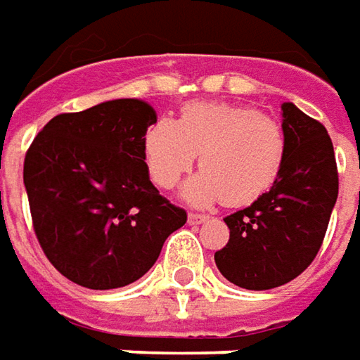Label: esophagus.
I'll list each match as a JSON object with an SVG mask.
<instances>
[{
	"mask_svg": "<svg viewBox=\"0 0 360 360\" xmlns=\"http://www.w3.org/2000/svg\"><path fill=\"white\" fill-rule=\"evenodd\" d=\"M208 220V216L206 214H196V212H190L188 214V222L190 224H202V222H206Z\"/></svg>",
	"mask_w": 360,
	"mask_h": 360,
	"instance_id": "esophagus-1",
	"label": "esophagus"
}]
</instances>
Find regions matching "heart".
I'll return each instance as SVG.
<instances>
[{"instance_id":"b5f03b06","label":"heart","mask_w":360,"mask_h":360,"mask_svg":"<svg viewBox=\"0 0 360 360\" xmlns=\"http://www.w3.org/2000/svg\"><path fill=\"white\" fill-rule=\"evenodd\" d=\"M200 154L202 170L190 176L180 196L194 206L216 200L250 204L266 194L283 172L286 138L276 120L236 104L186 105L180 118L156 120L144 134L150 178L170 188Z\"/></svg>"}]
</instances>
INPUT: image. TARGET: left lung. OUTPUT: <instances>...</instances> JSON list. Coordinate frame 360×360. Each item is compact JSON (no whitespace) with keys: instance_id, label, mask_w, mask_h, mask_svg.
I'll return each mask as SVG.
<instances>
[{"instance_id":"left-lung-1","label":"left lung","mask_w":360,"mask_h":360,"mask_svg":"<svg viewBox=\"0 0 360 360\" xmlns=\"http://www.w3.org/2000/svg\"><path fill=\"white\" fill-rule=\"evenodd\" d=\"M281 114L283 172L266 194L224 218L230 240L214 255L222 276L248 290L283 286L311 264L339 196L335 150L325 126L292 102H284Z\"/></svg>"}]
</instances>
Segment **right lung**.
<instances>
[{"label": "right lung", "instance_id": "1", "mask_svg": "<svg viewBox=\"0 0 360 360\" xmlns=\"http://www.w3.org/2000/svg\"><path fill=\"white\" fill-rule=\"evenodd\" d=\"M156 110L110 100L60 114L35 136L23 184L37 240L72 283L110 290L142 278L186 212L162 198L144 162Z\"/></svg>", "mask_w": 360, "mask_h": 360}]
</instances>
